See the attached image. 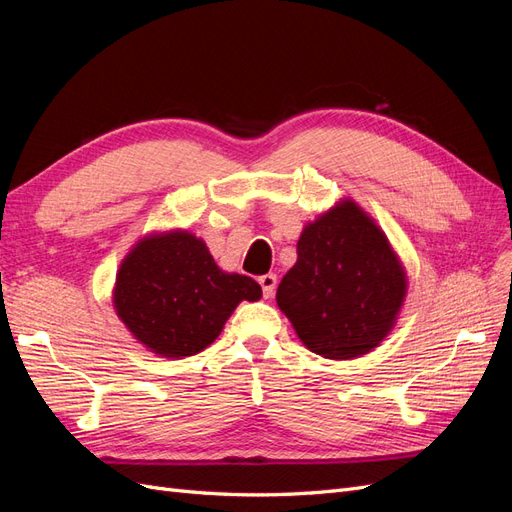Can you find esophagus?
Here are the masks:
<instances>
[{"label":"esophagus","mask_w":512,"mask_h":512,"mask_svg":"<svg viewBox=\"0 0 512 512\" xmlns=\"http://www.w3.org/2000/svg\"><path fill=\"white\" fill-rule=\"evenodd\" d=\"M260 286H262V294H265V299H271L275 294V288H277V277L273 273H267L260 277Z\"/></svg>","instance_id":"esophagus-1"}]
</instances>
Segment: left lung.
Returning a JSON list of instances; mask_svg holds the SVG:
<instances>
[{
	"mask_svg": "<svg viewBox=\"0 0 512 512\" xmlns=\"http://www.w3.org/2000/svg\"><path fill=\"white\" fill-rule=\"evenodd\" d=\"M277 307L307 350L350 361L382 344L399 318L408 275L376 220L352 198L307 222Z\"/></svg>",
	"mask_w": 512,
	"mask_h": 512,
	"instance_id": "1",
	"label": "left lung"
}]
</instances>
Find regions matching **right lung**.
Wrapping results in <instances>:
<instances>
[{"label": "right lung", "instance_id": "obj_1", "mask_svg": "<svg viewBox=\"0 0 512 512\" xmlns=\"http://www.w3.org/2000/svg\"><path fill=\"white\" fill-rule=\"evenodd\" d=\"M252 277L222 271L207 243L183 228L153 230L121 260L113 307L130 335L162 359L213 344L241 301H258Z\"/></svg>", "mask_w": 512, "mask_h": 512}]
</instances>
